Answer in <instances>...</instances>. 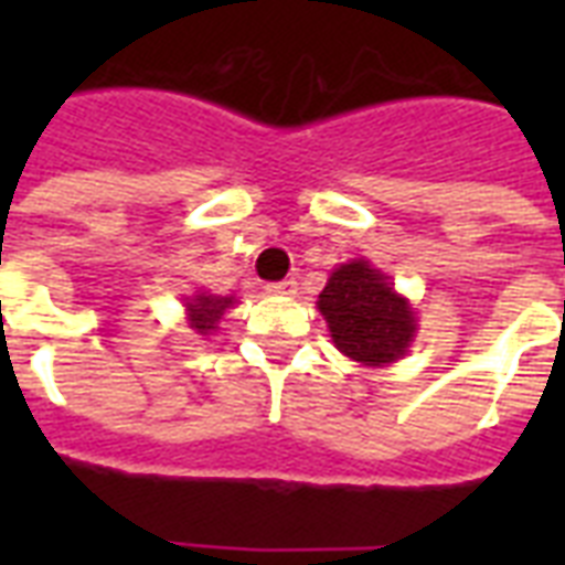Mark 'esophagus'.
<instances>
[{"mask_svg":"<svg viewBox=\"0 0 565 565\" xmlns=\"http://www.w3.org/2000/svg\"><path fill=\"white\" fill-rule=\"evenodd\" d=\"M296 290H299V284L292 281V278H284V281H275L266 287L269 296H296Z\"/></svg>","mask_w":565,"mask_h":565,"instance_id":"34e87169","label":"esophagus"}]
</instances>
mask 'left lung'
I'll use <instances>...</instances> for the list:
<instances>
[{
	"label": "left lung",
	"instance_id": "left-lung-1",
	"mask_svg": "<svg viewBox=\"0 0 565 565\" xmlns=\"http://www.w3.org/2000/svg\"><path fill=\"white\" fill-rule=\"evenodd\" d=\"M317 308L337 349L363 366L395 363L416 337L411 301L393 290L390 275L363 257L337 266L319 292Z\"/></svg>",
	"mask_w": 565,
	"mask_h": 565
}]
</instances>
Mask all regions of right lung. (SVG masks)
I'll return each mask as SVG.
<instances>
[{"label": "right lung", "mask_w": 565, "mask_h": 565, "mask_svg": "<svg viewBox=\"0 0 565 565\" xmlns=\"http://www.w3.org/2000/svg\"><path fill=\"white\" fill-rule=\"evenodd\" d=\"M234 308V296H211V292H195L188 299V322L199 337L213 334L220 328L222 313Z\"/></svg>", "instance_id": "1"}]
</instances>
